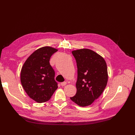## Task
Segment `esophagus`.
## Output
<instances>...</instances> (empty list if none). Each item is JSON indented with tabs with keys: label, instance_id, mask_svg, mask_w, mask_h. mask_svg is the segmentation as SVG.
I'll return each instance as SVG.
<instances>
[{
	"label": "esophagus",
	"instance_id": "34e87169",
	"mask_svg": "<svg viewBox=\"0 0 135 135\" xmlns=\"http://www.w3.org/2000/svg\"><path fill=\"white\" fill-rule=\"evenodd\" d=\"M66 84H67V82L64 81V82H62V83H61V85L62 86H65Z\"/></svg>",
	"mask_w": 135,
	"mask_h": 135
}]
</instances>
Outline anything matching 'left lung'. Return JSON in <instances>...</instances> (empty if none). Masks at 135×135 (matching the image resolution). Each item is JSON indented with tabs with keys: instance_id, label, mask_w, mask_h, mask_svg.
Returning a JSON list of instances; mask_svg holds the SVG:
<instances>
[{
	"instance_id": "left-lung-1",
	"label": "left lung",
	"mask_w": 135,
	"mask_h": 135,
	"mask_svg": "<svg viewBox=\"0 0 135 135\" xmlns=\"http://www.w3.org/2000/svg\"><path fill=\"white\" fill-rule=\"evenodd\" d=\"M78 68L76 93L70 100L81 107L93 103L107 86L108 75L103 57L89 49L73 50Z\"/></svg>"
}]
</instances>
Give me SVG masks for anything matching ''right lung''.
<instances>
[{"label":"right lung","mask_w":135,"mask_h":135,"mask_svg":"<svg viewBox=\"0 0 135 135\" xmlns=\"http://www.w3.org/2000/svg\"><path fill=\"white\" fill-rule=\"evenodd\" d=\"M58 49L44 46L33 52L24 63L20 79L23 89L31 98L38 103L49 101L57 83L54 79L55 71L50 65L51 56Z\"/></svg>","instance_id":"add662e5"}]
</instances>
